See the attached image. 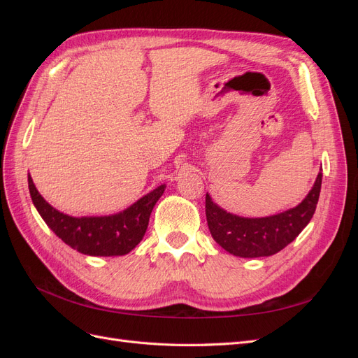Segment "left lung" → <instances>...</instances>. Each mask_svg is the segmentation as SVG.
I'll return each mask as SVG.
<instances>
[{
	"label": "left lung",
	"mask_w": 358,
	"mask_h": 358,
	"mask_svg": "<svg viewBox=\"0 0 358 358\" xmlns=\"http://www.w3.org/2000/svg\"><path fill=\"white\" fill-rule=\"evenodd\" d=\"M322 173L312 189L296 208L266 218H243L224 210L206 194V218L215 242L227 252L242 258L268 257L289 245L315 213Z\"/></svg>",
	"instance_id": "8db88e82"
}]
</instances>
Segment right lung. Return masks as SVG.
Masks as SVG:
<instances>
[{
  "label": "right lung",
  "instance_id": "1",
  "mask_svg": "<svg viewBox=\"0 0 358 358\" xmlns=\"http://www.w3.org/2000/svg\"><path fill=\"white\" fill-rule=\"evenodd\" d=\"M28 188L40 216L64 243L85 255L116 257L133 251L143 239L150 212L164 192L166 185H159L119 213L109 216H82V218H76L52 208L40 196L29 175Z\"/></svg>",
  "mask_w": 358,
  "mask_h": 358
}]
</instances>
